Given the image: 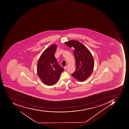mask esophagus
Instances as JSON below:
<instances>
[{"label": "esophagus", "mask_w": 129, "mask_h": 129, "mask_svg": "<svg viewBox=\"0 0 129 129\" xmlns=\"http://www.w3.org/2000/svg\"><path fill=\"white\" fill-rule=\"evenodd\" d=\"M67 66L64 67H63V69H64V70H66L67 69Z\"/></svg>", "instance_id": "1"}]
</instances>
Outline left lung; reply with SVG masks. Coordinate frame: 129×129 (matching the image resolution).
<instances>
[{
	"instance_id": "1",
	"label": "left lung",
	"mask_w": 129,
	"mask_h": 129,
	"mask_svg": "<svg viewBox=\"0 0 129 129\" xmlns=\"http://www.w3.org/2000/svg\"><path fill=\"white\" fill-rule=\"evenodd\" d=\"M69 47L74 48L76 70L71 74L80 81H83L92 74L94 61L93 56L86 46L78 41L71 40L65 43Z\"/></svg>"
}]
</instances>
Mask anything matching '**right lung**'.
<instances>
[{
    "mask_svg": "<svg viewBox=\"0 0 129 129\" xmlns=\"http://www.w3.org/2000/svg\"><path fill=\"white\" fill-rule=\"evenodd\" d=\"M56 45L46 48L41 55L37 63V74L45 84L52 86L55 84L64 71L60 66L55 56Z\"/></svg>",
    "mask_w": 129,
    "mask_h": 129,
    "instance_id": "add662e5",
    "label": "right lung"
}]
</instances>
